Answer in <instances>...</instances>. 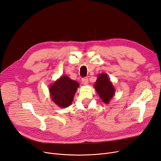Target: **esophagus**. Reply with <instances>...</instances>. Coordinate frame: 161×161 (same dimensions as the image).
Returning <instances> with one entry per match:
<instances>
[{
    "label": "esophagus",
    "mask_w": 161,
    "mask_h": 161,
    "mask_svg": "<svg viewBox=\"0 0 161 161\" xmlns=\"http://www.w3.org/2000/svg\"><path fill=\"white\" fill-rule=\"evenodd\" d=\"M82 83L84 85H87L88 83V77H85V78L82 79Z\"/></svg>",
    "instance_id": "obj_1"
}]
</instances>
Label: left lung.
<instances>
[{"label":"left lung","mask_w":161,"mask_h":161,"mask_svg":"<svg viewBox=\"0 0 161 161\" xmlns=\"http://www.w3.org/2000/svg\"><path fill=\"white\" fill-rule=\"evenodd\" d=\"M93 86L104 103L108 104L110 101L115 95L116 89L113 86L108 75L105 73L98 75L97 80Z\"/></svg>","instance_id":"1"}]
</instances>
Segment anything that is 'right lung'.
Listing matches in <instances>:
<instances>
[{
    "mask_svg": "<svg viewBox=\"0 0 161 161\" xmlns=\"http://www.w3.org/2000/svg\"><path fill=\"white\" fill-rule=\"evenodd\" d=\"M79 84L67 75H63L50 85L49 88L51 100L61 108H66L72 103Z\"/></svg>",
    "mask_w": 161,
    "mask_h": 161,
    "instance_id": "add662e5",
    "label": "right lung"
}]
</instances>
